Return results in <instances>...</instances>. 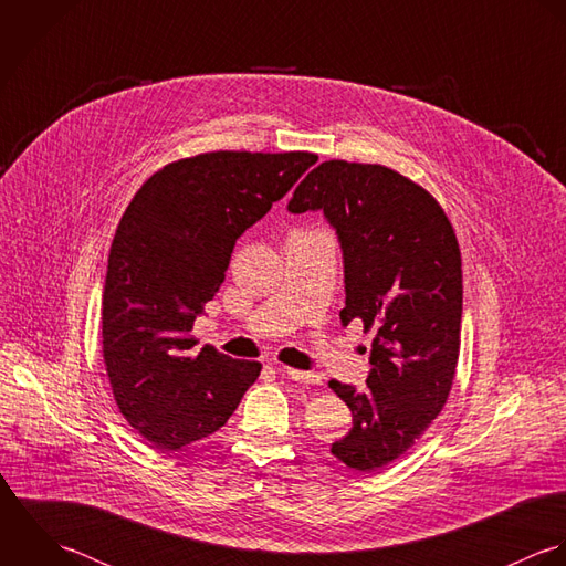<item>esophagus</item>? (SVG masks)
<instances>
[{
  "mask_svg": "<svg viewBox=\"0 0 566 566\" xmlns=\"http://www.w3.org/2000/svg\"><path fill=\"white\" fill-rule=\"evenodd\" d=\"M275 369H277L280 374H286L289 378H293V380H297V382L306 385V387H311V385H319V376H315V374H311V371H302V369L286 367V365H275Z\"/></svg>",
  "mask_w": 566,
  "mask_h": 566,
  "instance_id": "34e87169",
  "label": "esophagus"
}]
</instances>
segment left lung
<instances>
[{"instance_id": "8db88e82", "label": "left lung", "mask_w": 566, "mask_h": 566, "mask_svg": "<svg viewBox=\"0 0 566 566\" xmlns=\"http://www.w3.org/2000/svg\"><path fill=\"white\" fill-rule=\"evenodd\" d=\"M289 210H322L337 229L340 324L360 319L365 333L374 331L367 387L328 382L352 411V429L333 454L374 472L409 451L449 400L461 343L459 242L436 197L380 164H319Z\"/></svg>"}]
</instances>
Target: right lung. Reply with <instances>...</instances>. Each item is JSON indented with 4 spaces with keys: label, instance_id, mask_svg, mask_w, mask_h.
Returning <instances> with one entry per match:
<instances>
[{
    "label": "right lung",
    "instance_id": "right-lung-1",
    "mask_svg": "<svg viewBox=\"0 0 566 566\" xmlns=\"http://www.w3.org/2000/svg\"><path fill=\"white\" fill-rule=\"evenodd\" d=\"M317 161L315 153L214 150L166 164L115 229L103 291V358L124 420L159 451L226 427L260 376L192 326L226 280L235 240Z\"/></svg>",
    "mask_w": 566,
    "mask_h": 566
}]
</instances>
